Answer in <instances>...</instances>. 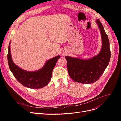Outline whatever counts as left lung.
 <instances>
[{
	"label": "left lung",
	"instance_id": "8db88e82",
	"mask_svg": "<svg viewBox=\"0 0 121 121\" xmlns=\"http://www.w3.org/2000/svg\"><path fill=\"white\" fill-rule=\"evenodd\" d=\"M96 23L100 29L102 48L97 56L88 60H83L65 56L68 73L71 78L78 83H93L98 80L108 65L111 58V51L108 35L99 20Z\"/></svg>",
	"mask_w": 121,
	"mask_h": 121
}]
</instances>
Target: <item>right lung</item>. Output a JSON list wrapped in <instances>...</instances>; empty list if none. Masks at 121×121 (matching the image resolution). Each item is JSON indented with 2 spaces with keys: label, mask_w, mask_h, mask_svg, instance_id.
<instances>
[{
  "label": "right lung",
  "mask_w": 121,
  "mask_h": 121,
  "mask_svg": "<svg viewBox=\"0 0 121 121\" xmlns=\"http://www.w3.org/2000/svg\"><path fill=\"white\" fill-rule=\"evenodd\" d=\"M10 42L8 47V60L10 70L14 77L24 86L31 89L41 88L49 82L53 69L60 56H58L47 60L44 67L37 71H25L14 64L10 52Z\"/></svg>",
  "instance_id": "right-lung-1"
}]
</instances>
